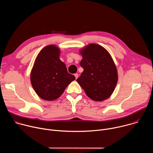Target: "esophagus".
<instances>
[{"instance_id": "1", "label": "esophagus", "mask_w": 153, "mask_h": 153, "mask_svg": "<svg viewBox=\"0 0 153 153\" xmlns=\"http://www.w3.org/2000/svg\"><path fill=\"white\" fill-rule=\"evenodd\" d=\"M74 76H75L76 79H77L78 78V77H79V74H77V73H76V74H74Z\"/></svg>"}]
</instances>
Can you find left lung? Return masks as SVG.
Here are the masks:
<instances>
[{
  "mask_svg": "<svg viewBox=\"0 0 153 153\" xmlns=\"http://www.w3.org/2000/svg\"><path fill=\"white\" fill-rule=\"evenodd\" d=\"M83 68L76 80L87 96L95 101H103L115 89L118 76L116 65L108 52L102 46L92 43L80 51Z\"/></svg>",
  "mask_w": 153,
  "mask_h": 153,
  "instance_id": "left-lung-1",
  "label": "left lung"
}]
</instances>
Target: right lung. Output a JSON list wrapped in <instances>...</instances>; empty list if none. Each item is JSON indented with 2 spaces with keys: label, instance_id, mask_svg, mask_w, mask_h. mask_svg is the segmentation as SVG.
<instances>
[{
  "label": "right lung",
  "instance_id": "1",
  "mask_svg": "<svg viewBox=\"0 0 153 153\" xmlns=\"http://www.w3.org/2000/svg\"><path fill=\"white\" fill-rule=\"evenodd\" d=\"M60 50L48 45L39 53L31 73V82L42 99L53 100L59 97L75 76L70 74L66 65L59 59Z\"/></svg>",
  "mask_w": 153,
  "mask_h": 153
}]
</instances>
